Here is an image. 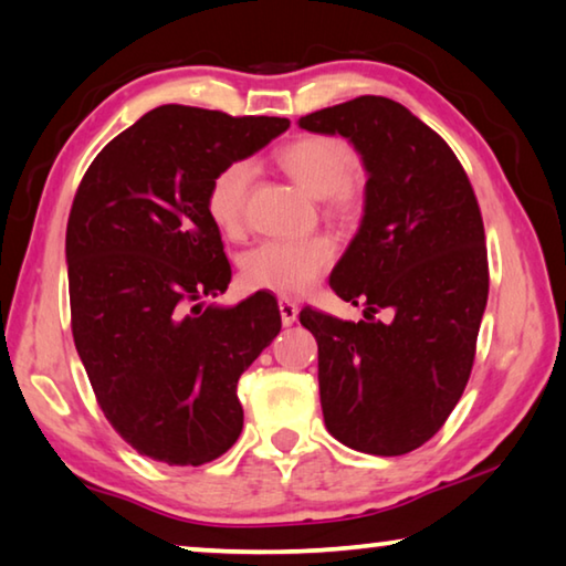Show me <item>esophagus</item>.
I'll return each instance as SVG.
<instances>
[{
  "instance_id": "obj_1",
  "label": "esophagus",
  "mask_w": 566,
  "mask_h": 566,
  "mask_svg": "<svg viewBox=\"0 0 566 566\" xmlns=\"http://www.w3.org/2000/svg\"><path fill=\"white\" fill-rule=\"evenodd\" d=\"M280 314H282L284 327H292V324L296 322V314H300V306L290 300H280Z\"/></svg>"
}]
</instances>
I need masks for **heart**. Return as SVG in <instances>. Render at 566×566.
Returning <instances> with one entry per match:
<instances>
[{"label":"heart","instance_id":"heart-1","mask_svg":"<svg viewBox=\"0 0 566 566\" xmlns=\"http://www.w3.org/2000/svg\"><path fill=\"white\" fill-rule=\"evenodd\" d=\"M280 165L296 185L312 197L327 199L329 212L349 214L357 209L359 195L354 187L357 161L344 142L334 137H302L280 151ZM254 167L249 159L229 161L209 181L207 212L222 232L242 229L252 191ZM337 247L329 237L270 239L256 244L242 260V280L249 290L280 296H300L310 292L329 272Z\"/></svg>","mask_w":566,"mask_h":566}]
</instances>
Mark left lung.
I'll list each match as a JSON object with an SVG mask.
<instances>
[{"mask_svg": "<svg viewBox=\"0 0 566 566\" xmlns=\"http://www.w3.org/2000/svg\"><path fill=\"white\" fill-rule=\"evenodd\" d=\"M300 127L347 137L369 175L361 227L329 276L364 319L300 314L319 347L324 424L357 452L407 454L442 429L472 375L490 294L482 212L454 151L395 99L367 94Z\"/></svg>", "mask_w": 566, "mask_h": 566, "instance_id": "left-lung-1", "label": "left lung"}]
</instances>
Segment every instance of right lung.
Masks as SVG:
<instances>
[{"instance_id": "add662e5", "label": "right lung", "mask_w": 566, "mask_h": 566, "mask_svg": "<svg viewBox=\"0 0 566 566\" xmlns=\"http://www.w3.org/2000/svg\"><path fill=\"white\" fill-rule=\"evenodd\" d=\"M290 127L165 104L104 147L66 222L72 337L104 417L139 454L199 467L237 442V381L282 329L276 300L205 306L227 290L209 181Z\"/></svg>"}]
</instances>
